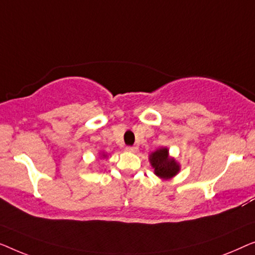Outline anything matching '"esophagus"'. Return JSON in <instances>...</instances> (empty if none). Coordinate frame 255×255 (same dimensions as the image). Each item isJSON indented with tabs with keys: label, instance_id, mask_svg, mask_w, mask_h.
Here are the masks:
<instances>
[{
	"label": "esophagus",
	"instance_id": "esophagus-1",
	"mask_svg": "<svg viewBox=\"0 0 255 255\" xmlns=\"http://www.w3.org/2000/svg\"><path fill=\"white\" fill-rule=\"evenodd\" d=\"M126 150L129 152H137L138 148H137V146H127Z\"/></svg>",
	"mask_w": 255,
	"mask_h": 255
}]
</instances>
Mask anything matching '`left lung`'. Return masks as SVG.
<instances>
[{
	"label": "left lung",
	"mask_w": 255,
	"mask_h": 255,
	"mask_svg": "<svg viewBox=\"0 0 255 255\" xmlns=\"http://www.w3.org/2000/svg\"><path fill=\"white\" fill-rule=\"evenodd\" d=\"M149 162L153 168V173L162 180H170L180 171V164L174 157L170 156L168 149L162 146L149 155Z\"/></svg>",
	"instance_id": "1"
}]
</instances>
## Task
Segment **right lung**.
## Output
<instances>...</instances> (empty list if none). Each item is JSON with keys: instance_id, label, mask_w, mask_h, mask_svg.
<instances>
[{"instance_id": "1", "label": "right lung", "mask_w": 255, "mask_h": 255, "mask_svg": "<svg viewBox=\"0 0 255 255\" xmlns=\"http://www.w3.org/2000/svg\"><path fill=\"white\" fill-rule=\"evenodd\" d=\"M99 159H102V158H107V153H105V152H100L99 153Z\"/></svg>"}]
</instances>
